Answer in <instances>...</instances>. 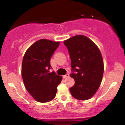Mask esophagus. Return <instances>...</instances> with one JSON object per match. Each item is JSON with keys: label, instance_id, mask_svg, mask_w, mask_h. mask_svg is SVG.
I'll return each instance as SVG.
<instances>
[{"label": "esophagus", "instance_id": "esophagus-1", "mask_svg": "<svg viewBox=\"0 0 125 125\" xmlns=\"http://www.w3.org/2000/svg\"><path fill=\"white\" fill-rule=\"evenodd\" d=\"M69 76H70V75H69V74H66V75H64L63 76V79H66V78L68 77Z\"/></svg>", "mask_w": 125, "mask_h": 125}]
</instances>
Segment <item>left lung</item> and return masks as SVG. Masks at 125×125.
I'll return each mask as SVG.
<instances>
[{
  "mask_svg": "<svg viewBox=\"0 0 125 125\" xmlns=\"http://www.w3.org/2000/svg\"><path fill=\"white\" fill-rule=\"evenodd\" d=\"M71 61L70 76L75 84L70 88L73 97L86 100L93 96L102 82L104 71L102 56L97 46L83 35L64 41Z\"/></svg>",
  "mask_w": 125,
  "mask_h": 125,
  "instance_id": "left-lung-1",
  "label": "left lung"
}]
</instances>
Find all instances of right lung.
I'll use <instances>...</instances> for the list:
<instances>
[{
  "label": "right lung",
  "mask_w": 125,
  "mask_h": 125,
  "mask_svg": "<svg viewBox=\"0 0 125 125\" xmlns=\"http://www.w3.org/2000/svg\"><path fill=\"white\" fill-rule=\"evenodd\" d=\"M59 44V42L40 39L28 49L23 56L22 76L24 85L37 102L52 100L62 81L61 76L54 71L50 73V60Z\"/></svg>",
  "instance_id": "add662e5"
}]
</instances>
